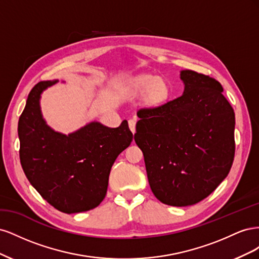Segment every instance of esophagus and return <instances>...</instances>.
Returning <instances> with one entry per match:
<instances>
[{"instance_id": "esophagus-1", "label": "esophagus", "mask_w": 259, "mask_h": 259, "mask_svg": "<svg viewBox=\"0 0 259 259\" xmlns=\"http://www.w3.org/2000/svg\"><path fill=\"white\" fill-rule=\"evenodd\" d=\"M128 126H130V130L132 131L133 134H135V132H136V121L135 120H130L128 121Z\"/></svg>"}]
</instances>
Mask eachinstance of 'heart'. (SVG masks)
I'll return each mask as SVG.
<instances>
[{"label": "heart", "mask_w": 259, "mask_h": 259, "mask_svg": "<svg viewBox=\"0 0 259 259\" xmlns=\"http://www.w3.org/2000/svg\"><path fill=\"white\" fill-rule=\"evenodd\" d=\"M132 92L135 94L145 93L146 103L150 105H160L164 103L169 95L167 83L162 79H155L153 75L144 74L133 81Z\"/></svg>", "instance_id": "obj_1"}]
</instances>
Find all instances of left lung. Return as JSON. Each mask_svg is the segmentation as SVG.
<instances>
[{"label": "left lung", "mask_w": 259, "mask_h": 259, "mask_svg": "<svg viewBox=\"0 0 259 259\" xmlns=\"http://www.w3.org/2000/svg\"><path fill=\"white\" fill-rule=\"evenodd\" d=\"M180 80L182 96L137 112L134 136L153 194L171 206L208 197L229 174L236 149V117L221 83L191 70Z\"/></svg>", "instance_id": "1"}]
</instances>
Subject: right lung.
<instances>
[{
	"label": "right lung",
	"instance_id": "1",
	"mask_svg": "<svg viewBox=\"0 0 259 259\" xmlns=\"http://www.w3.org/2000/svg\"><path fill=\"white\" fill-rule=\"evenodd\" d=\"M58 81L38 82L19 117L20 163L35 190L62 213L95 208L106 197L115 159L134 139L124 120L111 128L93 121L66 135L44 120L42 93Z\"/></svg>",
	"mask_w": 259,
	"mask_h": 259
}]
</instances>
